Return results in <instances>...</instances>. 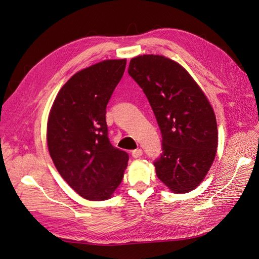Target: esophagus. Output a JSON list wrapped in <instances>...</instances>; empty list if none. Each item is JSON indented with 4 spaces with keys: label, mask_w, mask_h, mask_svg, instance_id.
Masks as SVG:
<instances>
[{
    "label": "esophagus",
    "mask_w": 259,
    "mask_h": 259,
    "mask_svg": "<svg viewBox=\"0 0 259 259\" xmlns=\"http://www.w3.org/2000/svg\"><path fill=\"white\" fill-rule=\"evenodd\" d=\"M143 155V150L142 149H136V150H133L132 151V156L133 158H135V159H137V158H140V156Z\"/></svg>",
    "instance_id": "34e87169"
}]
</instances>
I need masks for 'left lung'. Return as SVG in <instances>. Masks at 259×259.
<instances>
[{
	"instance_id": "obj_1",
	"label": "left lung",
	"mask_w": 259,
	"mask_h": 259,
	"mask_svg": "<svg viewBox=\"0 0 259 259\" xmlns=\"http://www.w3.org/2000/svg\"><path fill=\"white\" fill-rule=\"evenodd\" d=\"M128 74L143 89L162 134L156 176L175 193L195 189L213 164L218 143L208 99L185 68L164 56L133 58Z\"/></svg>"
}]
</instances>
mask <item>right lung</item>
<instances>
[{
  "label": "right lung",
  "mask_w": 259,
  "mask_h": 259,
  "mask_svg": "<svg viewBox=\"0 0 259 259\" xmlns=\"http://www.w3.org/2000/svg\"><path fill=\"white\" fill-rule=\"evenodd\" d=\"M126 59L100 61L62 86L48 121V146L61 177L84 199L107 200L121 184L128 154L108 138L106 108Z\"/></svg>",
  "instance_id": "1"
}]
</instances>
